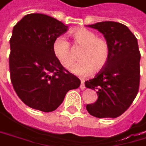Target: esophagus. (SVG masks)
Returning <instances> with one entry per match:
<instances>
[{"mask_svg": "<svg viewBox=\"0 0 146 146\" xmlns=\"http://www.w3.org/2000/svg\"><path fill=\"white\" fill-rule=\"evenodd\" d=\"M80 82H81V83H80V88L81 89H85V88H86V87H85V80H84L83 79H81V80H80Z\"/></svg>", "mask_w": 146, "mask_h": 146, "instance_id": "esophagus-1", "label": "esophagus"}]
</instances>
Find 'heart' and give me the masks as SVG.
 <instances>
[{
    "mask_svg": "<svg viewBox=\"0 0 146 146\" xmlns=\"http://www.w3.org/2000/svg\"><path fill=\"white\" fill-rule=\"evenodd\" d=\"M74 50L81 49L79 63L71 67V72L80 76H87L99 72L107 66L110 58V45L103 36L88 29H78L72 33ZM53 52L59 63L64 67H70L75 61V54L70 43L63 36L56 38Z\"/></svg>",
    "mask_w": 146,
    "mask_h": 146,
    "instance_id": "b5f03b06",
    "label": "heart"
}]
</instances>
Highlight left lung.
<instances>
[{
	"label": "left lung",
	"mask_w": 146,
	"mask_h": 146,
	"mask_svg": "<svg viewBox=\"0 0 146 146\" xmlns=\"http://www.w3.org/2000/svg\"><path fill=\"white\" fill-rule=\"evenodd\" d=\"M98 30L110 45V58L103 70L85 86L97 89L98 99L87 105L88 113L98 118H115L131 105L139 89L140 52L134 34L124 24L101 22L88 25Z\"/></svg>",
	"instance_id": "8db88e82"
}]
</instances>
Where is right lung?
<instances>
[{
    "label": "right lung",
    "mask_w": 146,
    "mask_h": 146,
    "mask_svg": "<svg viewBox=\"0 0 146 146\" xmlns=\"http://www.w3.org/2000/svg\"><path fill=\"white\" fill-rule=\"evenodd\" d=\"M67 26L44 14L26 15L13 28L9 72L18 97L30 108L51 112L80 80L59 63L53 52L56 38Z\"/></svg>",
    "instance_id": "add662e5"
}]
</instances>
